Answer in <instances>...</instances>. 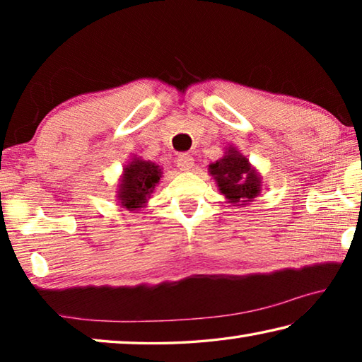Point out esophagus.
Instances as JSON below:
<instances>
[{"label": "esophagus", "mask_w": 362, "mask_h": 362, "mask_svg": "<svg viewBox=\"0 0 362 362\" xmlns=\"http://www.w3.org/2000/svg\"><path fill=\"white\" fill-rule=\"evenodd\" d=\"M177 166H179L180 170H192L194 166V159L188 153H182V155L177 156Z\"/></svg>", "instance_id": "obj_1"}]
</instances>
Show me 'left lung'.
<instances>
[{
	"mask_svg": "<svg viewBox=\"0 0 362 362\" xmlns=\"http://www.w3.org/2000/svg\"><path fill=\"white\" fill-rule=\"evenodd\" d=\"M209 173L216 180L220 193L231 204H247L259 196L262 180L249 159L243 156L235 146H230L223 158L209 164Z\"/></svg>",
	"mask_w": 362,
	"mask_h": 362,
	"instance_id": "obj_1",
	"label": "left lung"
}]
</instances>
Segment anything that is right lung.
Returning <instances> with one entry per match:
<instances>
[{"instance_id":"right-lung-1","label":"right lung","mask_w":362,"mask_h":362,"mask_svg":"<svg viewBox=\"0 0 362 362\" xmlns=\"http://www.w3.org/2000/svg\"><path fill=\"white\" fill-rule=\"evenodd\" d=\"M161 169L151 161H144L140 158H132L122 170L118 185V203L129 211L144 207L148 201L153 189L158 185Z\"/></svg>"}]
</instances>
